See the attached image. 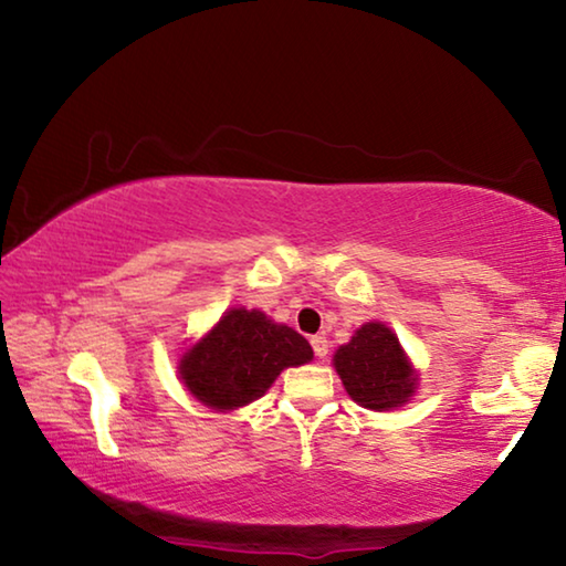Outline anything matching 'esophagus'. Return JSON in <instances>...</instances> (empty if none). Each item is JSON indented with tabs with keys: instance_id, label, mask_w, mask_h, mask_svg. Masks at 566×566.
I'll return each instance as SVG.
<instances>
[{
	"instance_id": "obj_1",
	"label": "esophagus",
	"mask_w": 566,
	"mask_h": 566,
	"mask_svg": "<svg viewBox=\"0 0 566 566\" xmlns=\"http://www.w3.org/2000/svg\"><path fill=\"white\" fill-rule=\"evenodd\" d=\"M310 342H312L314 354H317L319 359L327 357V354H329V342H327V337H322V334H317V337H312Z\"/></svg>"
}]
</instances>
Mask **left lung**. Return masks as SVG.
Wrapping results in <instances>:
<instances>
[{"mask_svg": "<svg viewBox=\"0 0 566 566\" xmlns=\"http://www.w3.org/2000/svg\"><path fill=\"white\" fill-rule=\"evenodd\" d=\"M334 367L349 397L367 409L399 407L415 391V371L405 352L391 329L379 322L354 332L352 342L334 354Z\"/></svg>", "mask_w": 566, "mask_h": 566, "instance_id": "8db88e82", "label": "left lung"}]
</instances>
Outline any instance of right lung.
Instances as JSON below:
<instances>
[{
	"mask_svg": "<svg viewBox=\"0 0 566 566\" xmlns=\"http://www.w3.org/2000/svg\"><path fill=\"white\" fill-rule=\"evenodd\" d=\"M300 332L274 324L262 312L232 310L179 364L185 387L214 409L244 407L260 399L280 371L312 359Z\"/></svg>",
	"mask_w": 566,
	"mask_h": 566,
	"instance_id": "obj_1",
	"label": "right lung"
}]
</instances>
